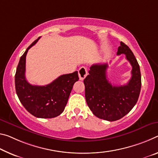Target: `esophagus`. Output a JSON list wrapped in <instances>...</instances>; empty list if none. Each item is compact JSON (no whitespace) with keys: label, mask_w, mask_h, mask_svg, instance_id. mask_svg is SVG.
<instances>
[{"label":"esophagus","mask_w":158,"mask_h":158,"mask_svg":"<svg viewBox=\"0 0 158 158\" xmlns=\"http://www.w3.org/2000/svg\"><path fill=\"white\" fill-rule=\"evenodd\" d=\"M78 72H79V79L81 80V81H83L85 77H86L87 73H88V72H87V69L84 67H81L79 68Z\"/></svg>","instance_id":"34e87169"}]
</instances>
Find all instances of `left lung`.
Masks as SVG:
<instances>
[{
	"instance_id": "8db88e82",
	"label": "left lung",
	"mask_w": 158,
	"mask_h": 158,
	"mask_svg": "<svg viewBox=\"0 0 158 158\" xmlns=\"http://www.w3.org/2000/svg\"><path fill=\"white\" fill-rule=\"evenodd\" d=\"M117 54H124L132 66L131 77L126 85L112 86L109 82L107 63L93 64L84 80L85 97L90 110L95 116L110 122L122 118L131 110L141 87L140 67L131 49L121 41Z\"/></svg>"
}]
</instances>
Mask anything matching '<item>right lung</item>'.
Wrapping results in <instances>:
<instances>
[{
    "label": "right lung",
    "instance_id": "1",
    "mask_svg": "<svg viewBox=\"0 0 158 158\" xmlns=\"http://www.w3.org/2000/svg\"><path fill=\"white\" fill-rule=\"evenodd\" d=\"M39 38L20 57L15 77V90L21 103L30 114L39 118H53L64 111L73 85L79 80L78 72L61 75L46 86L30 84L25 77L26 56Z\"/></svg>",
    "mask_w": 158,
    "mask_h": 158
}]
</instances>
